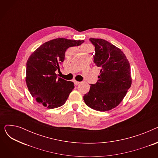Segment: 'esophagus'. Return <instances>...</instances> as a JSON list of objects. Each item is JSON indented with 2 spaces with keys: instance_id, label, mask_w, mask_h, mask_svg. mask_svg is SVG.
Returning <instances> with one entry per match:
<instances>
[{
  "instance_id": "1",
  "label": "esophagus",
  "mask_w": 158,
  "mask_h": 158,
  "mask_svg": "<svg viewBox=\"0 0 158 158\" xmlns=\"http://www.w3.org/2000/svg\"><path fill=\"white\" fill-rule=\"evenodd\" d=\"M81 82H79V81H73V83H74V85H79V83H80Z\"/></svg>"
}]
</instances>
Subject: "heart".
I'll use <instances>...</instances> for the list:
<instances>
[{
    "label": "heart",
    "mask_w": 158,
    "mask_h": 158,
    "mask_svg": "<svg viewBox=\"0 0 158 158\" xmlns=\"http://www.w3.org/2000/svg\"><path fill=\"white\" fill-rule=\"evenodd\" d=\"M84 46H90V45H85Z\"/></svg>",
    "instance_id": "b5f03b06"
}]
</instances>
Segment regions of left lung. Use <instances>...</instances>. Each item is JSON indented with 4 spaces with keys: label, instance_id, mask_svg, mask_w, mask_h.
Masks as SVG:
<instances>
[{
    "label": "left lung",
    "instance_id": "left-lung-1",
    "mask_svg": "<svg viewBox=\"0 0 158 158\" xmlns=\"http://www.w3.org/2000/svg\"><path fill=\"white\" fill-rule=\"evenodd\" d=\"M95 47L94 62L101 67L95 84H90L88 93L83 97L90 108L106 111L117 107L131 86L129 63L120 48L103 39L89 38Z\"/></svg>",
    "mask_w": 158,
    "mask_h": 158
}]
</instances>
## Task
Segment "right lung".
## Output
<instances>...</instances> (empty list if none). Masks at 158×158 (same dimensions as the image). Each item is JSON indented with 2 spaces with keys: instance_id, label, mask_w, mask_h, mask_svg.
Returning <instances> with one entry per match:
<instances>
[{
  "instance_id": "obj_1",
  "label": "right lung",
  "mask_w": 158,
  "mask_h": 158,
  "mask_svg": "<svg viewBox=\"0 0 158 158\" xmlns=\"http://www.w3.org/2000/svg\"><path fill=\"white\" fill-rule=\"evenodd\" d=\"M84 40L56 38L40 46L27 61V86L32 97L40 104L54 109L63 106L74 88L73 82L57 77L56 71L64 60L70 47L79 46Z\"/></svg>"
}]
</instances>
